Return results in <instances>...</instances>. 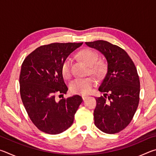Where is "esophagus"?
<instances>
[{"mask_svg":"<svg viewBox=\"0 0 156 156\" xmlns=\"http://www.w3.org/2000/svg\"><path fill=\"white\" fill-rule=\"evenodd\" d=\"M87 97H88V96H86V95H83V96H82V98H83V100H84Z\"/></svg>","mask_w":156,"mask_h":156,"instance_id":"1","label":"esophagus"}]
</instances>
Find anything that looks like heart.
<instances>
[{"label": "heart", "mask_w": 156, "mask_h": 156, "mask_svg": "<svg viewBox=\"0 0 156 156\" xmlns=\"http://www.w3.org/2000/svg\"><path fill=\"white\" fill-rule=\"evenodd\" d=\"M79 56L89 66V73L97 78H100L106 72V65L102 62H98L99 58L98 54L91 49H86L79 52ZM72 60L69 57L66 58L61 65V73L62 77L66 80L71 78ZM96 81L92 77L84 78H76L70 84L71 91L74 94H87L91 91Z\"/></svg>", "instance_id": "heart-1"}]
</instances>
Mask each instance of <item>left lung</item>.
I'll return each instance as SVG.
<instances>
[{
	"label": "left lung",
	"instance_id": "obj_1",
	"mask_svg": "<svg viewBox=\"0 0 156 156\" xmlns=\"http://www.w3.org/2000/svg\"><path fill=\"white\" fill-rule=\"evenodd\" d=\"M85 44L101 52L108 63L98 89L104 96L96 98L94 124L104 133H118L131 122L138 107L140 84L136 67L120 47L105 41Z\"/></svg>",
	"mask_w": 156,
	"mask_h": 156
}]
</instances>
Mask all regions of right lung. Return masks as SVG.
I'll return each mask as SVG.
<instances>
[{"label": "right lung", "instance_id": "1", "mask_svg": "<svg viewBox=\"0 0 156 156\" xmlns=\"http://www.w3.org/2000/svg\"><path fill=\"white\" fill-rule=\"evenodd\" d=\"M83 43H51L36 48L25 58L19 77L20 94L31 122L46 133L58 134L70 127L83 102L78 95L56 101L68 88L61 65L71 53Z\"/></svg>", "mask_w": 156, "mask_h": 156}]
</instances>
